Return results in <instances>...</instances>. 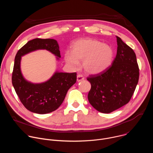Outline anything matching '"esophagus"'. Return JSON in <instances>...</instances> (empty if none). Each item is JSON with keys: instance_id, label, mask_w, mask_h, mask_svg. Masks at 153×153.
<instances>
[{"instance_id": "34e87169", "label": "esophagus", "mask_w": 153, "mask_h": 153, "mask_svg": "<svg viewBox=\"0 0 153 153\" xmlns=\"http://www.w3.org/2000/svg\"><path fill=\"white\" fill-rule=\"evenodd\" d=\"M85 79V77L82 74H78L77 76V82H80L82 80H83Z\"/></svg>"}]
</instances>
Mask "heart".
Returning <instances> with one entry per match:
<instances>
[{"instance_id": "heart-1", "label": "heart", "mask_w": 153, "mask_h": 153, "mask_svg": "<svg viewBox=\"0 0 153 153\" xmlns=\"http://www.w3.org/2000/svg\"><path fill=\"white\" fill-rule=\"evenodd\" d=\"M113 55L110 46L99 40L87 38L74 42L72 51L65 52L64 58L73 69L78 68L79 60H83V67L86 72L98 74L110 66Z\"/></svg>"}]
</instances>
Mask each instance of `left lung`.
<instances>
[{"label": "left lung", "instance_id": "obj_1", "mask_svg": "<svg viewBox=\"0 0 153 153\" xmlns=\"http://www.w3.org/2000/svg\"><path fill=\"white\" fill-rule=\"evenodd\" d=\"M117 50L112 65L105 71L87 77L91 85L90 104L102 113H111L128 103L136 90L139 68L133 50L116 36Z\"/></svg>", "mask_w": 153, "mask_h": 153}]
</instances>
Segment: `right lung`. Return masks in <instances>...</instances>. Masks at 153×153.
Returning a JSON list of instances; mask_svg holds the SVG:
<instances>
[{
  "label": "right lung",
  "instance_id": "1",
  "mask_svg": "<svg viewBox=\"0 0 153 153\" xmlns=\"http://www.w3.org/2000/svg\"><path fill=\"white\" fill-rule=\"evenodd\" d=\"M39 49H45L60 57L56 40L36 38L28 41L16 55L12 83L21 103L28 110L37 114H47L55 111L61 105L68 90L76 82L77 73L57 72L44 83L33 84L27 82L20 72L21 56Z\"/></svg>",
  "mask_w": 153,
  "mask_h": 153
}]
</instances>
